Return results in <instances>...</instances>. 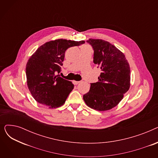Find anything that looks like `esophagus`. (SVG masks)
Instances as JSON below:
<instances>
[{"label": "esophagus", "mask_w": 158, "mask_h": 158, "mask_svg": "<svg viewBox=\"0 0 158 158\" xmlns=\"http://www.w3.org/2000/svg\"><path fill=\"white\" fill-rule=\"evenodd\" d=\"M73 84L74 85H78L79 83H80V81H73Z\"/></svg>", "instance_id": "esophagus-1"}]
</instances>
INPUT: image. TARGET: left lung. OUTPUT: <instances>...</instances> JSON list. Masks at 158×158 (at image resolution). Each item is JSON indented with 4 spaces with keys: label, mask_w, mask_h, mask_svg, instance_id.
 Here are the masks:
<instances>
[{
    "label": "left lung",
    "mask_w": 158,
    "mask_h": 158,
    "mask_svg": "<svg viewBox=\"0 0 158 158\" xmlns=\"http://www.w3.org/2000/svg\"><path fill=\"white\" fill-rule=\"evenodd\" d=\"M87 42L94 50V63L102 72L98 81L91 83L83 99L94 110H110L119 104L130 88V66L123 53L108 41L90 38Z\"/></svg>",
    "instance_id": "1"
}]
</instances>
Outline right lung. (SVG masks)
Returning <instances> with one entry per match:
<instances>
[{
  "label": "right lung",
  "instance_id": "obj_1",
  "mask_svg": "<svg viewBox=\"0 0 158 158\" xmlns=\"http://www.w3.org/2000/svg\"><path fill=\"white\" fill-rule=\"evenodd\" d=\"M85 42L65 39L52 40L41 45L30 57L26 68L27 85L37 102L49 108L64 104L74 85L56 73L61 71L66 49Z\"/></svg>",
  "mask_w": 158,
  "mask_h": 158
}]
</instances>
